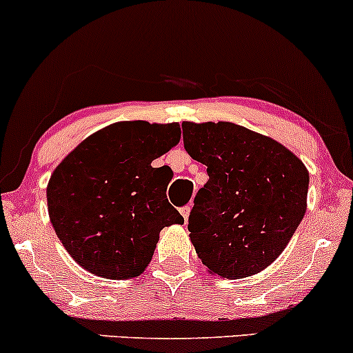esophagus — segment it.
<instances>
[{"mask_svg":"<svg viewBox=\"0 0 353 353\" xmlns=\"http://www.w3.org/2000/svg\"><path fill=\"white\" fill-rule=\"evenodd\" d=\"M181 214H182V217H184V221L188 222L189 214H190V208H189V205H184V208H181Z\"/></svg>","mask_w":353,"mask_h":353,"instance_id":"34e87169","label":"esophagus"}]
</instances>
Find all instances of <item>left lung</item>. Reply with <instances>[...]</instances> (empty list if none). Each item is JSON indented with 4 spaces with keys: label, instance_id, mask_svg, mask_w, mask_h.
I'll return each mask as SVG.
<instances>
[{
    "label": "left lung",
    "instance_id": "left-lung-1",
    "mask_svg": "<svg viewBox=\"0 0 353 353\" xmlns=\"http://www.w3.org/2000/svg\"><path fill=\"white\" fill-rule=\"evenodd\" d=\"M184 149L208 165L189 216L196 252L228 279L270 265L297 230L307 208L309 172L277 141L232 123H184Z\"/></svg>",
    "mask_w": 353,
    "mask_h": 353
}]
</instances>
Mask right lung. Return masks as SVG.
<instances>
[{"label":"right lung","instance_id":"add662e5","mask_svg":"<svg viewBox=\"0 0 353 353\" xmlns=\"http://www.w3.org/2000/svg\"><path fill=\"white\" fill-rule=\"evenodd\" d=\"M179 139L177 123L124 121L89 136L56 168L48 210L81 267L114 281L136 277L151 262L161 230L184 222L165 196L171 169L151 165Z\"/></svg>","mask_w":353,"mask_h":353}]
</instances>
